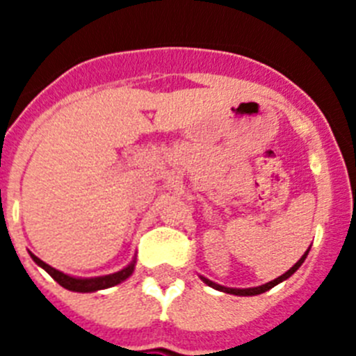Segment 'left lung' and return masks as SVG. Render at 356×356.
<instances>
[{
	"label": "left lung",
	"instance_id": "8db88e82",
	"mask_svg": "<svg viewBox=\"0 0 356 356\" xmlns=\"http://www.w3.org/2000/svg\"><path fill=\"white\" fill-rule=\"evenodd\" d=\"M308 251H310V250L305 251L303 257H301V259L298 260V262H296L294 266H292L287 273H284V275H282V276H278V278H276V280H273V282H267V284L259 285V287H250V289H229V287H222V285H219V284H213V282H210V280L205 278V276H201V280H203V282H205V284L209 285V287L216 289V291L226 292V294H235V296H257V294H262V292L269 291V289H273V287H275V285L282 284V282H285V280H287V278H291V276L294 275V273L298 271V269H300L301 264L305 262V259H307Z\"/></svg>",
	"mask_w": 356,
	"mask_h": 356
}]
</instances>
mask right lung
Masks as SVG:
<instances>
[{
  "instance_id": "add662e5",
  "label": "right lung",
  "mask_w": 356,
  "mask_h": 356,
  "mask_svg": "<svg viewBox=\"0 0 356 356\" xmlns=\"http://www.w3.org/2000/svg\"><path fill=\"white\" fill-rule=\"evenodd\" d=\"M31 259H33V262H35L37 266L42 267L44 271L48 273V275L55 280L56 284H60L62 287L67 289V291H72V292H96V291H103V289L114 287V285L124 282V280H127L135 269V260H134L130 266H127L124 269H121V271L114 273V275L96 276V278H74V276L64 275L62 271H56L55 267H51V266H48L46 262H42V260H40L39 257H35V254H31Z\"/></svg>"
}]
</instances>
